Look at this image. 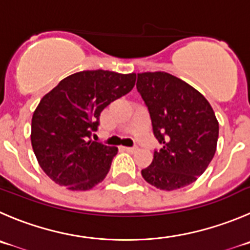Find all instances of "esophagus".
<instances>
[{
  "instance_id": "esophagus-1",
  "label": "esophagus",
  "mask_w": 250,
  "mask_h": 250,
  "mask_svg": "<svg viewBox=\"0 0 250 250\" xmlns=\"http://www.w3.org/2000/svg\"><path fill=\"white\" fill-rule=\"evenodd\" d=\"M123 149H125V151H128V153H134V151L138 150L137 146H123Z\"/></svg>"
}]
</instances>
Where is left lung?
Segmentation results:
<instances>
[{
    "mask_svg": "<svg viewBox=\"0 0 250 250\" xmlns=\"http://www.w3.org/2000/svg\"><path fill=\"white\" fill-rule=\"evenodd\" d=\"M137 90L148 106L154 136L163 144L142 176L165 191L190 185L216 153L220 127L211 104L192 86L164 71L138 74Z\"/></svg>",
    "mask_w": 250,
    "mask_h": 250,
    "instance_id": "8db88e82",
    "label": "left lung"
}]
</instances>
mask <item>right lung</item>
<instances>
[{
	"instance_id": "right-lung-1",
	"label": "right lung",
	"mask_w": 250,
	"mask_h": 250,
	"mask_svg": "<svg viewBox=\"0 0 250 250\" xmlns=\"http://www.w3.org/2000/svg\"><path fill=\"white\" fill-rule=\"evenodd\" d=\"M136 74L85 70L62 79L44 95L32 117L30 142L51 180L86 191L101 183L118 148L90 139L101 112L134 87Z\"/></svg>"
}]
</instances>
